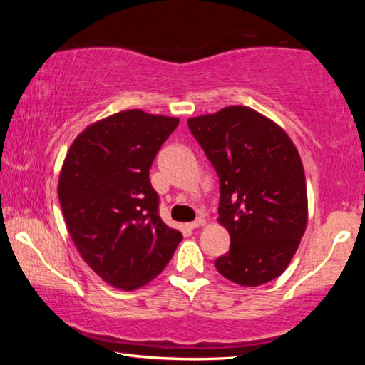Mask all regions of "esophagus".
I'll return each mask as SVG.
<instances>
[{
    "instance_id": "34e87169",
    "label": "esophagus",
    "mask_w": 365,
    "mask_h": 365,
    "mask_svg": "<svg viewBox=\"0 0 365 365\" xmlns=\"http://www.w3.org/2000/svg\"><path fill=\"white\" fill-rule=\"evenodd\" d=\"M201 225H205V219H195L193 222H190L188 224V228L190 230H193V228H197V227H201Z\"/></svg>"
}]
</instances>
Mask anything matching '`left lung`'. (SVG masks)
Returning <instances> with one entry per match:
<instances>
[{
  "instance_id": "8db88e82",
  "label": "left lung",
  "mask_w": 365,
  "mask_h": 365,
  "mask_svg": "<svg viewBox=\"0 0 365 365\" xmlns=\"http://www.w3.org/2000/svg\"><path fill=\"white\" fill-rule=\"evenodd\" d=\"M188 128L217 172L219 222L230 233V250L215 269L242 287L277 279L307 222L306 177L293 141L246 106L193 117Z\"/></svg>"
}]
</instances>
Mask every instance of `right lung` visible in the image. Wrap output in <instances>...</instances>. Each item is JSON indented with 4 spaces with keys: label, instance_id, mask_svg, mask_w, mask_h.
Masks as SVG:
<instances>
[{
    "label": "right lung",
    "instance_id": "1",
    "mask_svg": "<svg viewBox=\"0 0 365 365\" xmlns=\"http://www.w3.org/2000/svg\"><path fill=\"white\" fill-rule=\"evenodd\" d=\"M178 119L122 110L78 135L59 177V202L83 261L109 285L143 287L164 270L182 233L159 215L150 169Z\"/></svg>",
    "mask_w": 365,
    "mask_h": 365
}]
</instances>
